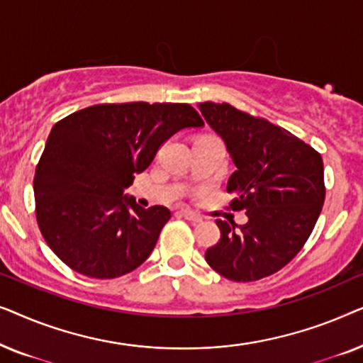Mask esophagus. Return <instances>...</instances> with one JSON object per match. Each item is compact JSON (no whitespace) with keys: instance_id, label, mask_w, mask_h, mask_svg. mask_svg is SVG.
I'll list each match as a JSON object with an SVG mask.
<instances>
[{"instance_id":"obj_1","label":"esophagus","mask_w":363,"mask_h":363,"mask_svg":"<svg viewBox=\"0 0 363 363\" xmlns=\"http://www.w3.org/2000/svg\"><path fill=\"white\" fill-rule=\"evenodd\" d=\"M180 213H182V216L186 218L188 221H193V223H201L203 221V218H201L200 213H196V211H193V210H188V208H183V210H180Z\"/></svg>"}]
</instances>
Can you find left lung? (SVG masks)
Instances as JSON below:
<instances>
[{
	"label": "left lung",
	"mask_w": 363,
	"mask_h": 363,
	"mask_svg": "<svg viewBox=\"0 0 363 363\" xmlns=\"http://www.w3.org/2000/svg\"><path fill=\"white\" fill-rule=\"evenodd\" d=\"M198 107L236 165L226 186L236 195L230 208L247 215L240 228L216 220L221 238L205 259L230 281H259L282 269L314 230L325 200L322 157L286 128L230 104Z\"/></svg>",
	"instance_id": "1"
}]
</instances>
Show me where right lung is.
Segmentation results:
<instances>
[{
	"mask_svg": "<svg viewBox=\"0 0 363 363\" xmlns=\"http://www.w3.org/2000/svg\"><path fill=\"white\" fill-rule=\"evenodd\" d=\"M188 104H99L52 127L34 175L36 220L59 259L79 274L113 279L150 256L172 213L123 195L158 148L201 127Z\"/></svg>",
	"mask_w": 363,
	"mask_h": 363,
	"instance_id": "1",
	"label": "right lung"
}]
</instances>
